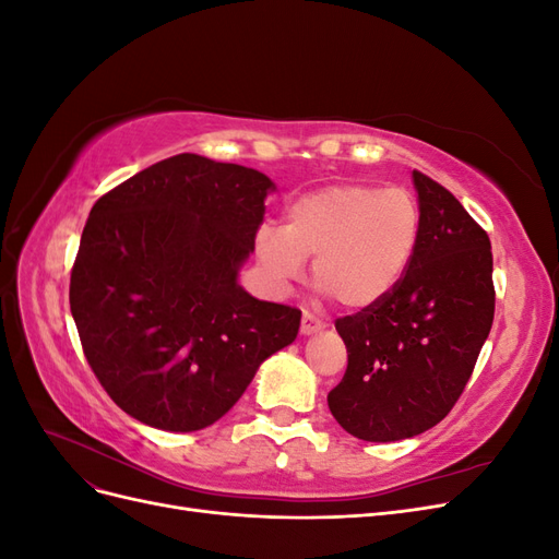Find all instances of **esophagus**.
Instances as JSON below:
<instances>
[{
  "instance_id": "34e87169",
  "label": "esophagus",
  "mask_w": 559,
  "mask_h": 559,
  "mask_svg": "<svg viewBox=\"0 0 559 559\" xmlns=\"http://www.w3.org/2000/svg\"><path fill=\"white\" fill-rule=\"evenodd\" d=\"M324 321H321L319 317H314L312 312H302V321H300V333L302 335H312V333H319L324 331Z\"/></svg>"
}]
</instances>
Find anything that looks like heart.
Masks as SVG:
<instances>
[{
    "mask_svg": "<svg viewBox=\"0 0 559 559\" xmlns=\"http://www.w3.org/2000/svg\"><path fill=\"white\" fill-rule=\"evenodd\" d=\"M421 238L417 198L394 186L329 183L286 207V224H263L253 251L280 289L306 275L308 257L319 292L347 308H370L408 273Z\"/></svg>",
    "mask_w": 559,
    "mask_h": 559,
    "instance_id": "heart-1",
    "label": "heart"
}]
</instances>
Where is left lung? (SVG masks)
I'll return each instance as SVG.
<instances>
[{
  "label": "left lung",
  "instance_id": "obj_1",
  "mask_svg": "<svg viewBox=\"0 0 559 559\" xmlns=\"http://www.w3.org/2000/svg\"><path fill=\"white\" fill-rule=\"evenodd\" d=\"M421 210L415 261L376 306L335 319L347 370L329 408L370 443L436 427L462 396L495 319L492 245L445 186L413 173Z\"/></svg>",
  "mask_w": 559,
  "mask_h": 559
}]
</instances>
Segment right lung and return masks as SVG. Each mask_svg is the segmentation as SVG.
Segmentation results:
<instances>
[{"label":"right lung","mask_w":559,"mask_h":559,"mask_svg":"<svg viewBox=\"0 0 559 559\" xmlns=\"http://www.w3.org/2000/svg\"><path fill=\"white\" fill-rule=\"evenodd\" d=\"M273 189L251 167L179 154L93 205L70 308L95 378L130 417L205 429L296 341L300 310L238 284Z\"/></svg>","instance_id":"1"}]
</instances>
